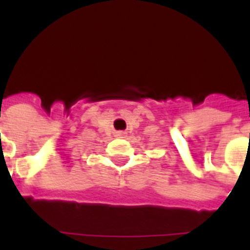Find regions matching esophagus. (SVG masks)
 I'll return each mask as SVG.
<instances>
[{"label":"esophagus","mask_w":250,"mask_h":250,"mask_svg":"<svg viewBox=\"0 0 250 250\" xmlns=\"http://www.w3.org/2000/svg\"><path fill=\"white\" fill-rule=\"evenodd\" d=\"M116 136H119V138H125V131H118V132H116Z\"/></svg>","instance_id":"34e87169"}]
</instances>
